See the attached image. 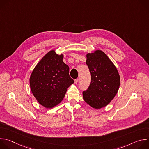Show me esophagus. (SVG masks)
Instances as JSON below:
<instances>
[{
	"label": "esophagus",
	"instance_id": "esophagus-1",
	"mask_svg": "<svg viewBox=\"0 0 149 149\" xmlns=\"http://www.w3.org/2000/svg\"><path fill=\"white\" fill-rule=\"evenodd\" d=\"M78 79L77 78V79H75V80H74V83L75 84H77V83H78Z\"/></svg>",
	"mask_w": 149,
	"mask_h": 149
}]
</instances>
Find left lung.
<instances>
[{
  "instance_id": "left-lung-1",
  "label": "left lung",
  "mask_w": 149,
  "mask_h": 149,
  "mask_svg": "<svg viewBox=\"0 0 149 149\" xmlns=\"http://www.w3.org/2000/svg\"><path fill=\"white\" fill-rule=\"evenodd\" d=\"M86 56L91 80L88 90L82 93L83 99L92 108L100 109L110 104L117 94L120 77L113 62L102 51L95 50Z\"/></svg>"
}]
</instances>
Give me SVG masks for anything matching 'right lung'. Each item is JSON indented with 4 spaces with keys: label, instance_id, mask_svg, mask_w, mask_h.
Listing matches in <instances>:
<instances>
[{
    "label": "right lung",
    "instance_id": "1",
    "mask_svg": "<svg viewBox=\"0 0 149 149\" xmlns=\"http://www.w3.org/2000/svg\"><path fill=\"white\" fill-rule=\"evenodd\" d=\"M63 58V54L51 50L37 63L30 76L32 93L39 104L46 109L58 105L64 98L67 88L74 82Z\"/></svg>",
    "mask_w": 149,
    "mask_h": 149
}]
</instances>
